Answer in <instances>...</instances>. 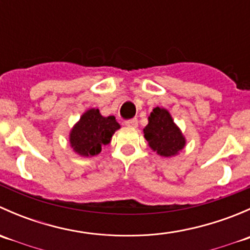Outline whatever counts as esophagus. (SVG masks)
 I'll use <instances>...</instances> for the list:
<instances>
[{"label": "esophagus", "instance_id": "34e87169", "mask_svg": "<svg viewBox=\"0 0 250 250\" xmlns=\"http://www.w3.org/2000/svg\"><path fill=\"white\" fill-rule=\"evenodd\" d=\"M125 125L129 128H137L138 127V120L137 118H132V120L125 121Z\"/></svg>", "mask_w": 250, "mask_h": 250}]
</instances>
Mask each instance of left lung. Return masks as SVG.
I'll list each match as a JSON object with an SVG mask.
<instances>
[{"label":"left lung","instance_id":"1","mask_svg":"<svg viewBox=\"0 0 250 250\" xmlns=\"http://www.w3.org/2000/svg\"><path fill=\"white\" fill-rule=\"evenodd\" d=\"M144 137L151 150L162 157L176 156L186 145L180 128L174 123L169 111L155 107L148 116V123L144 128Z\"/></svg>","mask_w":250,"mask_h":250}]
</instances>
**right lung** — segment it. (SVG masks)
I'll use <instances>...</instances> for the list:
<instances>
[{
  "label": "right lung",
  "instance_id": "right-lung-1",
  "mask_svg": "<svg viewBox=\"0 0 250 250\" xmlns=\"http://www.w3.org/2000/svg\"><path fill=\"white\" fill-rule=\"evenodd\" d=\"M121 125L113 116L104 117L99 109H89L70 132V146L82 157H93L102 151V146L110 144L113 133Z\"/></svg>",
  "mask_w": 250,
  "mask_h": 250
}]
</instances>
